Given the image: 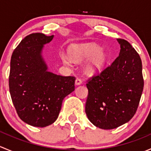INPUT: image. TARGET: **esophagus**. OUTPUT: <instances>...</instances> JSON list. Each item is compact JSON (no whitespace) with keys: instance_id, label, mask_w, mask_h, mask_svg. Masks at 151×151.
<instances>
[{"instance_id":"1","label":"esophagus","mask_w":151,"mask_h":151,"mask_svg":"<svg viewBox=\"0 0 151 151\" xmlns=\"http://www.w3.org/2000/svg\"><path fill=\"white\" fill-rule=\"evenodd\" d=\"M82 83H83V80H82L80 78H77V79H76L75 84L77 85H79L82 84Z\"/></svg>"}]
</instances>
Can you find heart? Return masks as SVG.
Here are the masks:
<instances>
[{
	"label": "heart",
	"mask_w": 151,
	"mask_h": 151,
	"mask_svg": "<svg viewBox=\"0 0 151 151\" xmlns=\"http://www.w3.org/2000/svg\"><path fill=\"white\" fill-rule=\"evenodd\" d=\"M71 54L74 59L78 60H83L91 56L85 64L86 70L91 73L100 71L106 63V55L95 44L85 43L74 45L71 48ZM60 57L65 64L70 65L72 63V58L67 53H61Z\"/></svg>",
	"instance_id": "1"
}]
</instances>
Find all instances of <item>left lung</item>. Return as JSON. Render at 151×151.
I'll return each mask as SVG.
<instances>
[{"label": "left lung", "instance_id": "1", "mask_svg": "<svg viewBox=\"0 0 151 151\" xmlns=\"http://www.w3.org/2000/svg\"><path fill=\"white\" fill-rule=\"evenodd\" d=\"M119 55L88 80L85 113L94 126L112 129L129 122L139 106L144 80L142 60L129 42L118 39Z\"/></svg>", "mask_w": 151, "mask_h": 151}]
</instances>
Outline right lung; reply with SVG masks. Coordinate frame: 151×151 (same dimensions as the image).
<instances>
[{"label": "right lung", "instance_id": "add662e5", "mask_svg": "<svg viewBox=\"0 0 151 151\" xmlns=\"http://www.w3.org/2000/svg\"><path fill=\"white\" fill-rule=\"evenodd\" d=\"M53 37L31 33L21 41L11 58L9 85L12 102L19 118L36 127L54 123L63 99L74 91L75 77L47 71L42 52Z\"/></svg>", "mask_w": 151, "mask_h": 151}]
</instances>
